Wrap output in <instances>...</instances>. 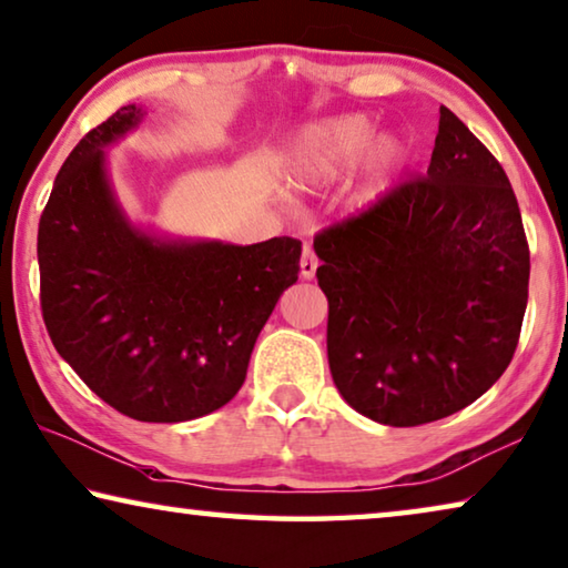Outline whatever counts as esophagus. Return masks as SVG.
I'll return each instance as SVG.
<instances>
[{
    "label": "esophagus",
    "instance_id": "esophagus-1",
    "mask_svg": "<svg viewBox=\"0 0 568 568\" xmlns=\"http://www.w3.org/2000/svg\"><path fill=\"white\" fill-rule=\"evenodd\" d=\"M316 267H318L316 252H313L311 247H303V255H301V277H305V281H311V277H316Z\"/></svg>",
    "mask_w": 568,
    "mask_h": 568
}]
</instances>
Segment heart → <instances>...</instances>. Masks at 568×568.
I'll list each match as a JSON object with an SVG mask.
<instances>
[{
  "label": "heart",
  "mask_w": 568,
  "mask_h": 568,
  "mask_svg": "<svg viewBox=\"0 0 568 568\" xmlns=\"http://www.w3.org/2000/svg\"><path fill=\"white\" fill-rule=\"evenodd\" d=\"M374 123L366 115H338L305 125L287 143L283 176L298 189H321L341 182L364 159L356 200L358 204L374 202L404 159V146L397 136L382 133L374 139Z\"/></svg>",
  "instance_id": "b5f03b06"
}]
</instances>
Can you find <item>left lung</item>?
Segmentation results:
<instances>
[{"label":"left lung","mask_w":568,"mask_h":568,"mask_svg":"<svg viewBox=\"0 0 568 568\" xmlns=\"http://www.w3.org/2000/svg\"><path fill=\"white\" fill-rule=\"evenodd\" d=\"M328 366L351 407L389 427L449 417L516 354L530 255L506 171L439 108L425 176L313 240Z\"/></svg>","instance_id":"obj_1"}]
</instances>
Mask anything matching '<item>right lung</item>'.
Masks as SVG:
<instances>
[{
	"mask_svg": "<svg viewBox=\"0 0 568 568\" xmlns=\"http://www.w3.org/2000/svg\"><path fill=\"white\" fill-rule=\"evenodd\" d=\"M123 105L80 139L40 217V305L58 354L113 409L186 422L240 392L260 331L298 281L301 240H166L115 200L105 146L136 129Z\"/></svg>",
	"mask_w": 568,
	"mask_h": 568,
	"instance_id": "1",
	"label": "right lung"
}]
</instances>
